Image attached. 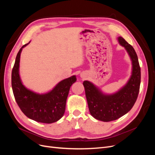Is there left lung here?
I'll list each match as a JSON object with an SVG mask.
<instances>
[{
	"label": "left lung",
	"instance_id": "8db88e82",
	"mask_svg": "<svg viewBox=\"0 0 155 155\" xmlns=\"http://www.w3.org/2000/svg\"><path fill=\"white\" fill-rule=\"evenodd\" d=\"M119 43L127 51L132 61V74L126 85L112 94L103 93L88 81H84L85 95L91 114L96 120L110 121L118 119L132 109L138 97L141 72L137 53L123 37L118 38Z\"/></svg>",
	"mask_w": 155,
	"mask_h": 155
}]
</instances>
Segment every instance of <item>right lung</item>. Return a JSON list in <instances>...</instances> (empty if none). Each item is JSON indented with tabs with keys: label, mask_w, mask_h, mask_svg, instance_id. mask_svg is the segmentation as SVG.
I'll use <instances>...</instances> for the list:
<instances>
[{
	"label": "right lung",
	"mask_w": 155,
	"mask_h": 155,
	"mask_svg": "<svg viewBox=\"0 0 155 155\" xmlns=\"http://www.w3.org/2000/svg\"><path fill=\"white\" fill-rule=\"evenodd\" d=\"M30 42L22 46L18 51L12 69L13 95L17 105L28 118L41 123L51 124L63 117L70 88L76 81V77L72 76L63 79L51 91L41 94L26 88L19 76V63L22 50Z\"/></svg>",
	"instance_id": "obj_1"
}]
</instances>
